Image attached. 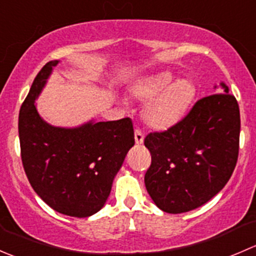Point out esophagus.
Segmentation results:
<instances>
[{"mask_svg":"<svg viewBox=\"0 0 256 256\" xmlns=\"http://www.w3.org/2000/svg\"><path fill=\"white\" fill-rule=\"evenodd\" d=\"M144 136L142 131H141L140 128H136L135 130V142L138 144H141L144 142Z\"/></svg>","mask_w":256,"mask_h":256,"instance_id":"1","label":"esophagus"}]
</instances>
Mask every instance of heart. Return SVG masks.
Here are the masks:
<instances>
[{
	"label": "heart",
	"mask_w": 256,
	"mask_h": 256,
	"mask_svg": "<svg viewBox=\"0 0 256 256\" xmlns=\"http://www.w3.org/2000/svg\"><path fill=\"white\" fill-rule=\"evenodd\" d=\"M134 96L147 102L144 121L154 128H168L183 118L196 94L190 79H176L171 72H158L138 80L131 89Z\"/></svg>",
	"instance_id": "heart-1"
}]
</instances>
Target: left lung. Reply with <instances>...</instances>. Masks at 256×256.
<instances>
[{"instance_id": "1", "label": "left lung", "mask_w": 256, "mask_h": 256, "mask_svg": "<svg viewBox=\"0 0 256 256\" xmlns=\"http://www.w3.org/2000/svg\"><path fill=\"white\" fill-rule=\"evenodd\" d=\"M220 85L224 92L202 98L176 125L144 138L152 160L144 186L166 213H184L207 203L236 168L239 105L228 86Z\"/></svg>"}]
</instances>
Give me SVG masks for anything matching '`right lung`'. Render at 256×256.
I'll list each match as a JSON object with an SVG mask.
<instances>
[{"mask_svg": "<svg viewBox=\"0 0 256 256\" xmlns=\"http://www.w3.org/2000/svg\"><path fill=\"white\" fill-rule=\"evenodd\" d=\"M58 60L34 78L18 118L23 168L34 192L54 210L76 218L104 207L114 177L135 144L132 121H90L79 128L46 122L34 105Z\"/></svg>", "mask_w": 256, "mask_h": 256, "instance_id": "add662e5", "label": "right lung"}]
</instances>
